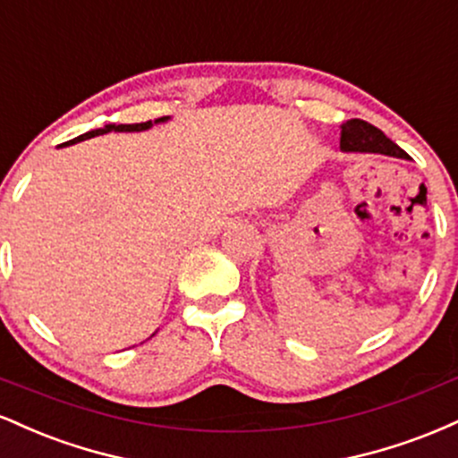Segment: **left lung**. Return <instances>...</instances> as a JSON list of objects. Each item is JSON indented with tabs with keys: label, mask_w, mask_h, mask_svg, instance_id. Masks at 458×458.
<instances>
[{
	"label": "left lung",
	"mask_w": 458,
	"mask_h": 458,
	"mask_svg": "<svg viewBox=\"0 0 458 458\" xmlns=\"http://www.w3.org/2000/svg\"><path fill=\"white\" fill-rule=\"evenodd\" d=\"M340 150L344 152H375V155L396 157V159H409V155L401 146L383 133L381 129L372 127L366 120L353 118L346 120L340 127Z\"/></svg>",
	"instance_id": "8db88e82"
}]
</instances>
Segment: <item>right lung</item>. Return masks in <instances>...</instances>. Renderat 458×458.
Wrapping results in <instances>:
<instances>
[{
  "label": "right lung",
  "mask_w": 458,
  "mask_h": 458,
  "mask_svg": "<svg viewBox=\"0 0 458 458\" xmlns=\"http://www.w3.org/2000/svg\"><path fill=\"white\" fill-rule=\"evenodd\" d=\"M170 120V115H163V118H157L155 123L148 120V123H140V124H105L101 129H94V131H88V133L79 135V138L71 140L68 144H77V141H83V140H90L94 135H103V133H109V131H118V133H133V131H148L152 124H161V123H167Z\"/></svg>",
  "instance_id": "add662e5"
}]
</instances>
